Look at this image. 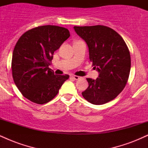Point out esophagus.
Returning a JSON list of instances; mask_svg holds the SVG:
<instances>
[{
  "label": "esophagus",
  "mask_w": 148,
  "mask_h": 148,
  "mask_svg": "<svg viewBox=\"0 0 148 148\" xmlns=\"http://www.w3.org/2000/svg\"><path fill=\"white\" fill-rule=\"evenodd\" d=\"M72 79H74V80H79V79H80V76H75V75H73V76H72Z\"/></svg>",
  "instance_id": "34e87169"
}]
</instances>
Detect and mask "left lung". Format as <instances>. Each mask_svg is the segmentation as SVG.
<instances>
[{"label":"left lung","instance_id":"1","mask_svg":"<svg viewBox=\"0 0 148 148\" xmlns=\"http://www.w3.org/2000/svg\"><path fill=\"white\" fill-rule=\"evenodd\" d=\"M74 29L87 44L90 60L99 72L97 79H87L89 86L82 95L92 104L108 102L127 84L131 69L128 47L117 32L104 25L74 26Z\"/></svg>","mask_w":148,"mask_h":148}]
</instances>
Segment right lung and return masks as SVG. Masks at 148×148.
<instances>
[{
  "mask_svg": "<svg viewBox=\"0 0 148 148\" xmlns=\"http://www.w3.org/2000/svg\"><path fill=\"white\" fill-rule=\"evenodd\" d=\"M70 36L67 28L42 25L25 32L16 42L12 59L14 84L23 97L38 104L53 99L69 75L49 67L53 55Z\"/></svg>",
  "mask_w": 148,
  "mask_h": 148,
  "instance_id": "add662e5",
  "label": "right lung"
}]
</instances>
